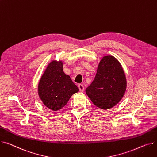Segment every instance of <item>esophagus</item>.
Segmentation results:
<instances>
[{
    "label": "esophagus",
    "instance_id": "34e87169",
    "mask_svg": "<svg viewBox=\"0 0 157 157\" xmlns=\"http://www.w3.org/2000/svg\"><path fill=\"white\" fill-rule=\"evenodd\" d=\"M78 88H79V91H80L81 92H83V91H84V90H85V87H84V86H83L82 85L79 84V85H78Z\"/></svg>",
    "mask_w": 157,
    "mask_h": 157
}]
</instances>
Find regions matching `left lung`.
Returning <instances> with one entry per match:
<instances>
[{
    "label": "left lung",
    "instance_id": "left-lung-1",
    "mask_svg": "<svg viewBox=\"0 0 157 157\" xmlns=\"http://www.w3.org/2000/svg\"><path fill=\"white\" fill-rule=\"evenodd\" d=\"M126 86V78L120 62L109 55L100 60L95 78L86 93L94 105L107 110L121 101Z\"/></svg>",
    "mask_w": 157,
    "mask_h": 157
}]
</instances>
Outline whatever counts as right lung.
<instances>
[{"label": "right lung", "mask_w": 157, "mask_h": 157, "mask_svg": "<svg viewBox=\"0 0 157 157\" xmlns=\"http://www.w3.org/2000/svg\"><path fill=\"white\" fill-rule=\"evenodd\" d=\"M79 91L69 76L63 71V62L52 60L41 77L38 93L41 100L50 110L57 111L64 107L71 97Z\"/></svg>", "instance_id": "right-lung-1"}]
</instances>
